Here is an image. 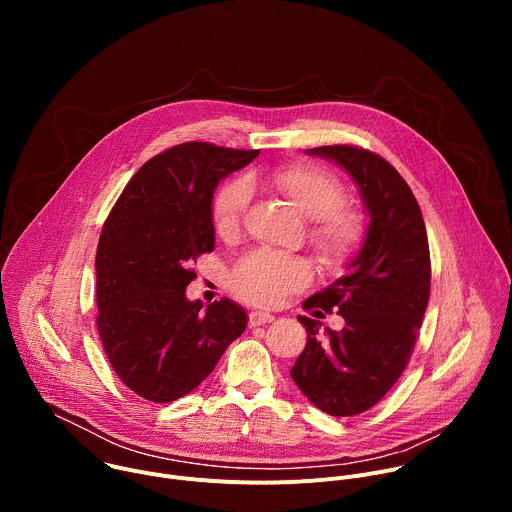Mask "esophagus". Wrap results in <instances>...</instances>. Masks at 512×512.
<instances>
[{
    "mask_svg": "<svg viewBox=\"0 0 512 512\" xmlns=\"http://www.w3.org/2000/svg\"><path fill=\"white\" fill-rule=\"evenodd\" d=\"M275 318L271 316V314H267V312H251L249 314V326L253 328V326H263V324H269V322H273Z\"/></svg>",
    "mask_w": 512,
    "mask_h": 512,
    "instance_id": "esophagus-1",
    "label": "esophagus"
}]
</instances>
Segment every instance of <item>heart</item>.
I'll return each instance as SVG.
<instances>
[{"label":"heart","mask_w":512,"mask_h":512,"mask_svg":"<svg viewBox=\"0 0 512 512\" xmlns=\"http://www.w3.org/2000/svg\"><path fill=\"white\" fill-rule=\"evenodd\" d=\"M265 184L285 196L289 204L310 218V243L326 263H342L354 255L364 239V221L356 208L344 204L342 182L322 166L289 164L233 180L216 192L212 202L214 231L221 237L239 233L249 208L251 188ZM314 277L312 263L298 255L253 251L243 257L231 275L235 294L259 306H275Z\"/></svg>","instance_id":"obj_1"}]
</instances>
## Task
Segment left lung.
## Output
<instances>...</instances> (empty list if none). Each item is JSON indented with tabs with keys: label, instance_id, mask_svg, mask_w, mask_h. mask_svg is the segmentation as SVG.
Wrapping results in <instances>:
<instances>
[{
	"label": "left lung",
	"instance_id": "obj_1",
	"mask_svg": "<svg viewBox=\"0 0 512 512\" xmlns=\"http://www.w3.org/2000/svg\"><path fill=\"white\" fill-rule=\"evenodd\" d=\"M306 152L352 176L371 221L346 275L304 302L314 317L338 309L345 328L320 339L321 323L298 316L308 342L289 373L318 409L352 417L377 405L411 358L429 300L427 233L411 188L387 160L356 145Z\"/></svg>",
	"mask_w": 512,
	"mask_h": 512
}]
</instances>
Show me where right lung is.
<instances>
[{
    "label": "right lung",
    "instance_id": "obj_1",
    "mask_svg": "<svg viewBox=\"0 0 512 512\" xmlns=\"http://www.w3.org/2000/svg\"><path fill=\"white\" fill-rule=\"evenodd\" d=\"M259 150L186 141L129 180L97 247V328L117 377L139 397L170 403L196 389L247 328L223 298L202 310L186 287L190 263L214 249L212 196Z\"/></svg>",
    "mask_w": 512,
    "mask_h": 512
}]
</instances>
